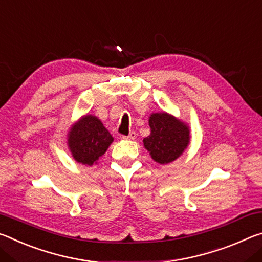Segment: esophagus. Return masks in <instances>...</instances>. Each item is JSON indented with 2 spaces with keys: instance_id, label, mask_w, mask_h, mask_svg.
<instances>
[{
  "instance_id": "obj_1",
  "label": "esophagus",
  "mask_w": 262,
  "mask_h": 262,
  "mask_svg": "<svg viewBox=\"0 0 262 262\" xmlns=\"http://www.w3.org/2000/svg\"><path fill=\"white\" fill-rule=\"evenodd\" d=\"M123 138L124 139H128V140H132V139H135L136 138V132H130V134H128L127 136H123Z\"/></svg>"
}]
</instances>
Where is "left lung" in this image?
<instances>
[{
  "mask_svg": "<svg viewBox=\"0 0 262 262\" xmlns=\"http://www.w3.org/2000/svg\"><path fill=\"white\" fill-rule=\"evenodd\" d=\"M151 134L144 138V147L160 165L177 160L190 143V128L187 123L166 111L152 113L148 118Z\"/></svg>",
  "mask_w": 262,
  "mask_h": 262,
  "instance_id": "left-lung-1",
  "label": "left lung"
}]
</instances>
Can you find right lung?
<instances>
[{
  "instance_id": "obj_1",
  "label": "right lung",
  "mask_w": 262,
  "mask_h": 262,
  "mask_svg": "<svg viewBox=\"0 0 262 262\" xmlns=\"http://www.w3.org/2000/svg\"><path fill=\"white\" fill-rule=\"evenodd\" d=\"M113 141L101 119L89 114L72 124L67 134V146L73 159L84 166L96 165Z\"/></svg>"
}]
</instances>
